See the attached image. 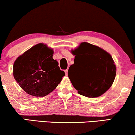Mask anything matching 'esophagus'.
I'll return each mask as SVG.
<instances>
[{"label":"esophagus","mask_w":135,"mask_h":135,"mask_svg":"<svg viewBox=\"0 0 135 135\" xmlns=\"http://www.w3.org/2000/svg\"><path fill=\"white\" fill-rule=\"evenodd\" d=\"M65 72L66 75H68V70L67 69L65 70Z\"/></svg>","instance_id":"obj_1"}]
</instances>
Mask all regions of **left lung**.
I'll list each match as a JSON object with an SVG mask.
<instances>
[{"label":"left lung","instance_id":"8db88e82","mask_svg":"<svg viewBox=\"0 0 135 135\" xmlns=\"http://www.w3.org/2000/svg\"><path fill=\"white\" fill-rule=\"evenodd\" d=\"M71 52L75 55L74 64L70 66L68 75L78 93L89 98L104 94L112 86L117 72L110 54L87 42L81 43Z\"/></svg>","mask_w":135,"mask_h":135}]
</instances>
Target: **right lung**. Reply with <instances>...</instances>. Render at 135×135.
<instances>
[{"label": "right lung", "instance_id": "1", "mask_svg": "<svg viewBox=\"0 0 135 135\" xmlns=\"http://www.w3.org/2000/svg\"><path fill=\"white\" fill-rule=\"evenodd\" d=\"M54 50L46 44H38L15 60L13 75L27 93L45 97L57 88L65 76L59 63L53 59Z\"/></svg>", "mask_w": 135, "mask_h": 135}]
</instances>
